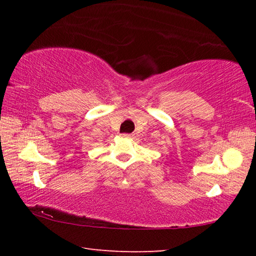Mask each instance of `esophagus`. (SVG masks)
Listing matches in <instances>:
<instances>
[{
	"label": "esophagus",
	"mask_w": 256,
	"mask_h": 256,
	"mask_svg": "<svg viewBox=\"0 0 256 256\" xmlns=\"http://www.w3.org/2000/svg\"><path fill=\"white\" fill-rule=\"evenodd\" d=\"M122 136H124V138H132V136H133V134H128V133H124V134H122Z\"/></svg>",
	"instance_id": "1"
}]
</instances>
